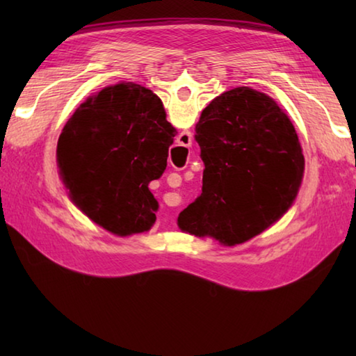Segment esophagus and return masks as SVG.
Instances as JSON below:
<instances>
[{"label": "esophagus", "mask_w": 356, "mask_h": 356, "mask_svg": "<svg viewBox=\"0 0 356 356\" xmlns=\"http://www.w3.org/2000/svg\"><path fill=\"white\" fill-rule=\"evenodd\" d=\"M191 141H193V135L190 134V131H182V134L179 135V143L184 144V146L190 147Z\"/></svg>", "instance_id": "esophagus-1"}]
</instances>
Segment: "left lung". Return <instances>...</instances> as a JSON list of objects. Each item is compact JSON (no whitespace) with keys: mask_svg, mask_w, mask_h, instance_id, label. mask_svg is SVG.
Here are the masks:
<instances>
[{"mask_svg":"<svg viewBox=\"0 0 356 356\" xmlns=\"http://www.w3.org/2000/svg\"><path fill=\"white\" fill-rule=\"evenodd\" d=\"M202 193L177 225L234 246L278 221L297 197L305 156L287 114L273 99L240 86L210 102L196 124Z\"/></svg>","mask_w":356,"mask_h":356,"instance_id":"obj_1","label":"left lung"}]
</instances>
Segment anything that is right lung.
Segmentation results:
<instances>
[{
	"label": "right lung",
	"instance_id": "1",
	"mask_svg": "<svg viewBox=\"0 0 356 356\" xmlns=\"http://www.w3.org/2000/svg\"><path fill=\"white\" fill-rule=\"evenodd\" d=\"M176 134L161 100L141 84L119 83L91 95L58 141L72 202L116 236L149 231L159 209L149 184L166 170Z\"/></svg>",
	"mask_w": 356,
	"mask_h": 356
}]
</instances>
